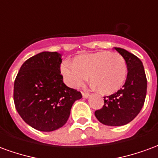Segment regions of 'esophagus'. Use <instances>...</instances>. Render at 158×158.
I'll return each mask as SVG.
<instances>
[{
	"instance_id": "1",
	"label": "esophagus",
	"mask_w": 158,
	"mask_h": 158,
	"mask_svg": "<svg viewBox=\"0 0 158 158\" xmlns=\"http://www.w3.org/2000/svg\"><path fill=\"white\" fill-rule=\"evenodd\" d=\"M82 96L84 98H88L89 97V93H86V92H82Z\"/></svg>"
}]
</instances>
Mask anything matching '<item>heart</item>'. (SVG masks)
Listing matches in <instances>:
<instances>
[{
    "mask_svg": "<svg viewBox=\"0 0 158 158\" xmlns=\"http://www.w3.org/2000/svg\"><path fill=\"white\" fill-rule=\"evenodd\" d=\"M61 72L66 84L71 88H78L87 80L103 94H112L118 90L127 77V65L115 52L100 51L76 56L73 63L64 62Z\"/></svg>",
    "mask_w": 158,
    "mask_h": 158,
    "instance_id": "obj_1",
    "label": "heart"
}]
</instances>
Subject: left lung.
<instances>
[{
	"instance_id": "left-lung-1",
	"label": "left lung",
	"mask_w": 158,
	"mask_h": 158,
	"mask_svg": "<svg viewBox=\"0 0 158 158\" xmlns=\"http://www.w3.org/2000/svg\"><path fill=\"white\" fill-rule=\"evenodd\" d=\"M122 56L128 73L122 89L104 96V105L95 112L96 118L108 126H122L131 122L142 108L146 96L147 80L142 62L126 50L114 47Z\"/></svg>"
}]
</instances>
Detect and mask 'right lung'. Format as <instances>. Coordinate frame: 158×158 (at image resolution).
Segmentation results:
<instances>
[{"label":"right lung","mask_w":158,"mask_h":158,"mask_svg":"<svg viewBox=\"0 0 158 158\" xmlns=\"http://www.w3.org/2000/svg\"><path fill=\"white\" fill-rule=\"evenodd\" d=\"M61 54L43 52L22 65L14 81L13 100L19 114L34 129L50 132L65 124L75 101L77 89L63 83Z\"/></svg>","instance_id":"right-lung-1"}]
</instances>
